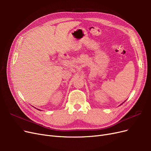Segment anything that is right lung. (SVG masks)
Masks as SVG:
<instances>
[{
  "instance_id": "right-lung-1",
  "label": "right lung",
  "mask_w": 151,
  "mask_h": 151,
  "mask_svg": "<svg viewBox=\"0 0 151 151\" xmlns=\"http://www.w3.org/2000/svg\"><path fill=\"white\" fill-rule=\"evenodd\" d=\"M38 110H40V109H38Z\"/></svg>"
}]
</instances>
